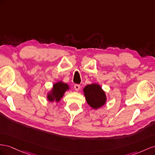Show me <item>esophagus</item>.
Segmentation results:
<instances>
[{
	"mask_svg": "<svg viewBox=\"0 0 155 155\" xmlns=\"http://www.w3.org/2000/svg\"><path fill=\"white\" fill-rule=\"evenodd\" d=\"M74 90L76 91H78L79 90H80L81 88V85L79 84H74Z\"/></svg>",
	"mask_w": 155,
	"mask_h": 155,
	"instance_id": "1",
	"label": "esophagus"
}]
</instances>
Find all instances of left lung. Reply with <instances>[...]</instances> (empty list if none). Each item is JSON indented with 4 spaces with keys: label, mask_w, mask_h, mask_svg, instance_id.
<instances>
[{
    "label": "left lung",
    "mask_w": 155,
    "mask_h": 155,
    "mask_svg": "<svg viewBox=\"0 0 155 155\" xmlns=\"http://www.w3.org/2000/svg\"><path fill=\"white\" fill-rule=\"evenodd\" d=\"M84 91L87 103L92 108H99L106 103V95L99 85L96 84L87 85Z\"/></svg>",
    "instance_id": "left-lung-1"
}]
</instances>
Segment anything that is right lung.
<instances>
[{
  "label": "right lung",
  "instance_id": "add662e5",
  "mask_svg": "<svg viewBox=\"0 0 155 155\" xmlns=\"http://www.w3.org/2000/svg\"><path fill=\"white\" fill-rule=\"evenodd\" d=\"M69 89L68 84L61 82L56 83L53 86L51 93L48 95V99L50 101H58L62 97L65 91Z\"/></svg>",
  "mask_w": 155,
  "mask_h": 155
}]
</instances>
